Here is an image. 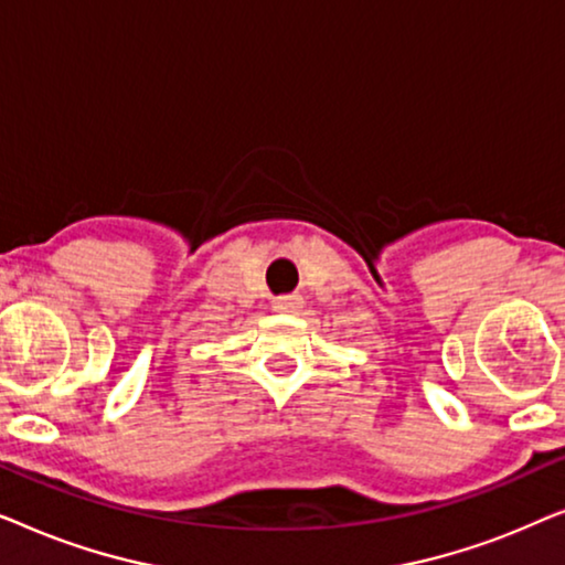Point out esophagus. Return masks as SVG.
I'll return each mask as SVG.
<instances>
[{"label":"esophagus","instance_id":"34e87169","mask_svg":"<svg viewBox=\"0 0 565 565\" xmlns=\"http://www.w3.org/2000/svg\"><path fill=\"white\" fill-rule=\"evenodd\" d=\"M303 308V298L300 296H280L273 300V311L277 313H296Z\"/></svg>","mask_w":565,"mask_h":565}]
</instances>
